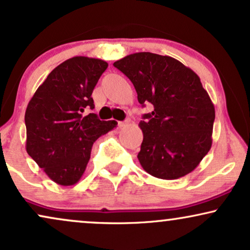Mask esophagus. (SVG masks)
<instances>
[{
    "mask_svg": "<svg viewBox=\"0 0 250 250\" xmlns=\"http://www.w3.org/2000/svg\"><path fill=\"white\" fill-rule=\"evenodd\" d=\"M127 124H128V122H119L118 123V127H125V126Z\"/></svg>",
    "mask_w": 250,
    "mask_h": 250,
    "instance_id": "esophagus-1",
    "label": "esophagus"
}]
</instances>
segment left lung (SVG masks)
Returning a JSON list of instances; mask_svg holds the SVG:
<instances>
[{
	"mask_svg": "<svg viewBox=\"0 0 250 250\" xmlns=\"http://www.w3.org/2000/svg\"><path fill=\"white\" fill-rule=\"evenodd\" d=\"M133 83L144 115L138 159L145 170L162 180H177L196 169L212 146L214 105L199 76L168 55L139 52L113 63Z\"/></svg>",
	"mask_w": 250,
	"mask_h": 250,
	"instance_id": "obj_1",
	"label": "left lung"
}]
</instances>
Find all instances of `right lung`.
Instances as JSON below:
<instances>
[{
    "mask_svg": "<svg viewBox=\"0 0 250 250\" xmlns=\"http://www.w3.org/2000/svg\"><path fill=\"white\" fill-rule=\"evenodd\" d=\"M106 68L104 60L70 58L48 74L27 104L26 152L59 186L81 180L92 145L117 126L115 120L84 115L94 109L92 90Z\"/></svg>",
    "mask_w": 250,
    "mask_h": 250,
    "instance_id": "add662e5",
    "label": "right lung"
}]
</instances>
